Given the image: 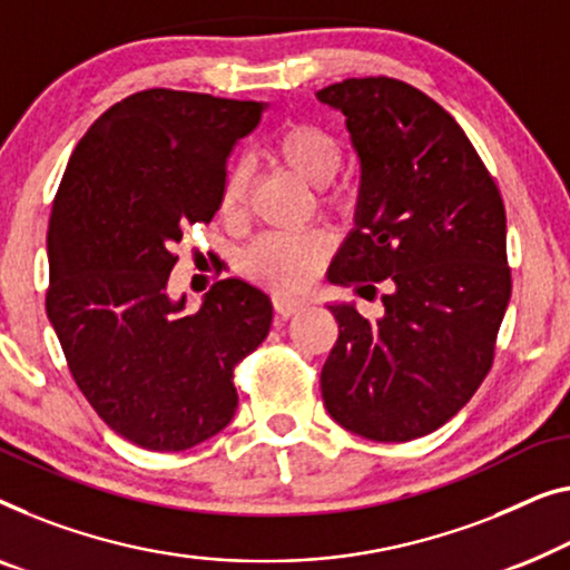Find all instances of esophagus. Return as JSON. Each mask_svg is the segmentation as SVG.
Wrapping results in <instances>:
<instances>
[{
  "label": "esophagus",
  "mask_w": 570,
  "mask_h": 570,
  "mask_svg": "<svg viewBox=\"0 0 570 570\" xmlns=\"http://www.w3.org/2000/svg\"><path fill=\"white\" fill-rule=\"evenodd\" d=\"M305 308L303 298H287V295H275V313L277 318H291Z\"/></svg>",
  "instance_id": "esophagus-1"
}]
</instances>
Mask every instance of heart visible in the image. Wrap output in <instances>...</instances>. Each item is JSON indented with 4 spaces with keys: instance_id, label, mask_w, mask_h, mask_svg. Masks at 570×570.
<instances>
[{
    "instance_id": "heart-1",
    "label": "heart",
    "mask_w": 570,
    "mask_h": 570,
    "mask_svg": "<svg viewBox=\"0 0 570 570\" xmlns=\"http://www.w3.org/2000/svg\"><path fill=\"white\" fill-rule=\"evenodd\" d=\"M275 154L287 169L295 171L311 187H326L342 169L344 151L336 136L318 126H291L275 144ZM249 171L242 161L226 171L220 187V210L238 216L244 208ZM328 242L321 230H267L254 238L244 252L242 267L246 275L275 287L277 293H298L318 275Z\"/></svg>"
}]
</instances>
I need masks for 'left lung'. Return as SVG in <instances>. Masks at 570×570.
Instances as JSON below:
<instances>
[{
    "instance_id": "left-lung-1",
    "label": "left lung",
    "mask_w": 570,
    "mask_h": 570,
    "mask_svg": "<svg viewBox=\"0 0 570 570\" xmlns=\"http://www.w3.org/2000/svg\"><path fill=\"white\" fill-rule=\"evenodd\" d=\"M344 115L360 161L354 228L328 283L383 313L326 303L340 340L321 370L328 416L375 442H409L450 422L489 375L504 321V203L463 128L432 97L387 77L318 89Z\"/></svg>"
}]
</instances>
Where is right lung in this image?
Segmentation results:
<instances>
[{
    "instance_id": "add662e5",
    "label": "right lung",
    "mask_w": 570,
    "mask_h": 570,
    "mask_svg": "<svg viewBox=\"0 0 570 570\" xmlns=\"http://www.w3.org/2000/svg\"><path fill=\"white\" fill-rule=\"evenodd\" d=\"M265 110L136 92L92 122L56 193L48 321L79 391L144 450H189L226 429L234 367L269 334L272 301L238 277L218 279L195 313L169 295L177 244L216 216L228 156Z\"/></svg>"
}]
</instances>
